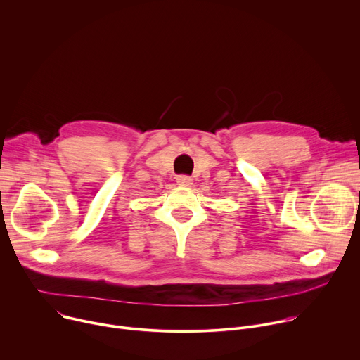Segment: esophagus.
<instances>
[{
	"instance_id": "obj_1",
	"label": "esophagus",
	"mask_w": 360,
	"mask_h": 360,
	"mask_svg": "<svg viewBox=\"0 0 360 360\" xmlns=\"http://www.w3.org/2000/svg\"><path fill=\"white\" fill-rule=\"evenodd\" d=\"M176 184L181 186H191L192 185V179L186 175H179L176 176Z\"/></svg>"
}]
</instances>
